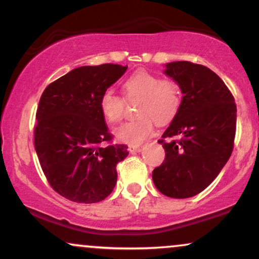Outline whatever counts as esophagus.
Here are the masks:
<instances>
[{"label": "esophagus", "mask_w": 259, "mask_h": 259, "mask_svg": "<svg viewBox=\"0 0 259 259\" xmlns=\"http://www.w3.org/2000/svg\"><path fill=\"white\" fill-rule=\"evenodd\" d=\"M142 150V146H129V151L132 153H138Z\"/></svg>", "instance_id": "34e87169"}]
</instances>
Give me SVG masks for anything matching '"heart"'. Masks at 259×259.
<instances>
[{
    "instance_id": "b5f03b06",
    "label": "heart",
    "mask_w": 259,
    "mask_h": 259,
    "mask_svg": "<svg viewBox=\"0 0 259 259\" xmlns=\"http://www.w3.org/2000/svg\"><path fill=\"white\" fill-rule=\"evenodd\" d=\"M121 88L127 99L140 97L136 107V114L140 117L126 121L115 130L117 138L126 144H142L152 134L154 121L159 125L170 123L181 108L180 86L173 80L160 79L146 70L133 73L124 80ZM99 106L109 123L117 124L123 118L125 103L113 91L107 90L101 95Z\"/></svg>"
}]
</instances>
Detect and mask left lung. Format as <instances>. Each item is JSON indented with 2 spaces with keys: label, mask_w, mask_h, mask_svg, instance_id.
<instances>
[{
  "label": "left lung",
  "mask_w": 259,
  "mask_h": 259,
  "mask_svg": "<svg viewBox=\"0 0 259 259\" xmlns=\"http://www.w3.org/2000/svg\"><path fill=\"white\" fill-rule=\"evenodd\" d=\"M165 68L184 96L179 113L158 140L165 158L154 168L152 179L163 195L187 198L203 191L230 158L236 105L228 86L209 68L187 61Z\"/></svg>",
  "instance_id": "left-lung-1"
}]
</instances>
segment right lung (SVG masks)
I'll return each instance as SVG.
<instances>
[{
    "mask_svg": "<svg viewBox=\"0 0 259 259\" xmlns=\"http://www.w3.org/2000/svg\"><path fill=\"white\" fill-rule=\"evenodd\" d=\"M126 69L112 63L75 68L41 95L35 150L49 184L68 200L96 203L117 184V164L129 152L126 145L112 144L99 101Z\"/></svg>",
    "mask_w": 259,
    "mask_h": 259,
    "instance_id": "1",
    "label": "right lung"
}]
</instances>
